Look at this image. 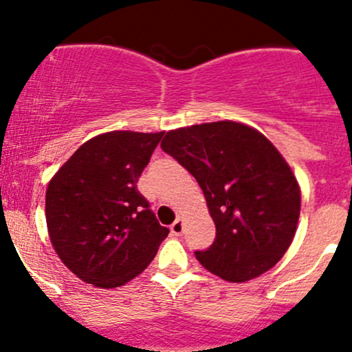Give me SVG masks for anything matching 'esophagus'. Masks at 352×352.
Returning <instances> with one entry per match:
<instances>
[{
    "label": "esophagus",
    "instance_id": "1",
    "mask_svg": "<svg viewBox=\"0 0 352 352\" xmlns=\"http://www.w3.org/2000/svg\"><path fill=\"white\" fill-rule=\"evenodd\" d=\"M170 232H172V235H175V236L182 235V232H184V223H182V219L177 218L175 221L172 223V226H170Z\"/></svg>",
    "mask_w": 352,
    "mask_h": 352
}]
</instances>
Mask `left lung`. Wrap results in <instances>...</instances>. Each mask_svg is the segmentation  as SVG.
<instances>
[{
	"mask_svg": "<svg viewBox=\"0 0 352 352\" xmlns=\"http://www.w3.org/2000/svg\"><path fill=\"white\" fill-rule=\"evenodd\" d=\"M162 150L201 186L216 239L196 258L212 274L243 283L274 267L300 218L296 177L274 144L233 120L168 131Z\"/></svg>",
	"mask_w": 352,
	"mask_h": 352,
	"instance_id": "left-lung-1",
	"label": "left lung"
}]
</instances>
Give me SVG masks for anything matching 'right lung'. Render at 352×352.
<instances>
[{
    "label": "right lung",
    "instance_id": "add662e5",
    "mask_svg": "<svg viewBox=\"0 0 352 352\" xmlns=\"http://www.w3.org/2000/svg\"><path fill=\"white\" fill-rule=\"evenodd\" d=\"M162 136L110 131L91 138L49 182V239L81 281L109 289L126 285L168 235L136 186Z\"/></svg>",
    "mask_w": 352,
    "mask_h": 352
}]
</instances>
